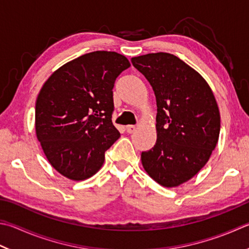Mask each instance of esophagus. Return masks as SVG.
Returning <instances> with one entry per match:
<instances>
[{
	"label": "esophagus",
	"mask_w": 249,
	"mask_h": 249,
	"mask_svg": "<svg viewBox=\"0 0 249 249\" xmlns=\"http://www.w3.org/2000/svg\"><path fill=\"white\" fill-rule=\"evenodd\" d=\"M135 129H137V128H135V125H132V124L125 126V130H126V132H128V133H133Z\"/></svg>",
	"instance_id": "34e87169"
}]
</instances>
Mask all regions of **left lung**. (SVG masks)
Returning a JSON list of instances; mask_svg holds the SVG:
<instances>
[{
  "label": "left lung",
  "mask_w": 249,
  "mask_h": 249,
  "mask_svg": "<svg viewBox=\"0 0 249 249\" xmlns=\"http://www.w3.org/2000/svg\"><path fill=\"white\" fill-rule=\"evenodd\" d=\"M151 83L157 102V141L142 152V165L166 187L193 178L218 143L220 114L212 89L177 56L152 53L131 59Z\"/></svg>",
  "instance_id": "left-lung-1"
}]
</instances>
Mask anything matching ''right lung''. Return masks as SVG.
<instances>
[{
    "mask_svg": "<svg viewBox=\"0 0 249 249\" xmlns=\"http://www.w3.org/2000/svg\"><path fill=\"white\" fill-rule=\"evenodd\" d=\"M130 67L116 52L96 51L52 74L36 103V131L46 158L60 175L86 180L100 170L119 139L112 124V88Z\"/></svg>",
    "mask_w": 249,
    "mask_h": 249,
    "instance_id": "right-lung-1",
    "label": "right lung"
}]
</instances>
